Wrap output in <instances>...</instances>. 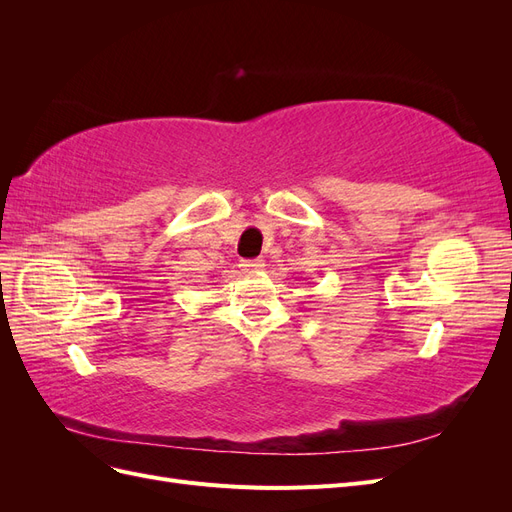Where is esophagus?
I'll list each match as a JSON object with an SVG mask.
<instances>
[{"label": "esophagus", "instance_id": "1", "mask_svg": "<svg viewBox=\"0 0 512 512\" xmlns=\"http://www.w3.org/2000/svg\"><path fill=\"white\" fill-rule=\"evenodd\" d=\"M239 267H241L243 271H258V269L265 267V262H262L260 258H258V260H243Z\"/></svg>", "mask_w": 512, "mask_h": 512}]
</instances>
